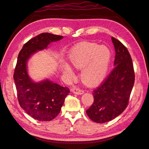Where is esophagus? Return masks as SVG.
<instances>
[{
    "label": "esophagus",
    "mask_w": 149,
    "mask_h": 149,
    "mask_svg": "<svg viewBox=\"0 0 149 149\" xmlns=\"http://www.w3.org/2000/svg\"><path fill=\"white\" fill-rule=\"evenodd\" d=\"M71 91L72 92H73L75 94H78V95H81L84 93V91L80 90V88H77V87H73L71 89Z\"/></svg>",
    "instance_id": "esophagus-1"
}]
</instances>
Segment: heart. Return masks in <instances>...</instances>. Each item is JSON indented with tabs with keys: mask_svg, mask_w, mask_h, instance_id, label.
I'll return each instance as SVG.
<instances>
[{
	"mask_svg": "<svg viewBox=\"0 0 149 149\" xmlns=\"http://www.w3.org/2000/svg\"><path fill=\"white\" fill-rule=\"evenodd\" d=\"M69 61L75 69H81V80L85 85L94 86L104 80L111 59L109 49L94 42H84L79 44L69 55ZM64 74L72 77L71 68L67 64L61 67Z\"/></svg>",
	"mask_w": 149,
	"mask_h": 149,
	"instance_id": "obj_1",
	"label": "heart"
}]
</instances>
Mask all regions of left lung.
Masks as SVG:
<instances>
[{"label":"left lung","instance_id":"1","mask_svg":"<svg viewBox=\"0 0 149 149\" xmlns=\"http://www.w3.org/2000/svg\"><path fill=\"white\" fill-rule=\"evenodd\" d=\"M111 41L115 51V68L94 91V102L86 111L92 121L101 124L114 119L124 111L134 83L133 64L127 49L113 37Z\"/></svg>","mask_w":149,"mask_h":149}]
</instances>
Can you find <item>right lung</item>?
Segmentation results:
<instances>
[{
    "mask_svg": "<svg viewBox=\"0 0 149 149\" xmlns=\"http://www.w3.org/2000/svg\"><path fill=\"white\" fill-rule=\"evenodd\" d=\"M62 38L42 33L26 42L18 54L13 78L19 104L30 116L39 121H50L57 117L70 91L48 79L38 82L32 80L28 73L27 63L32 55Z\"/></svg>",
    "mask_w": 149,
    "mask_h": 149,
    "instance_id": "add662e5",
    "label": "right lung"
}]
</instances>
